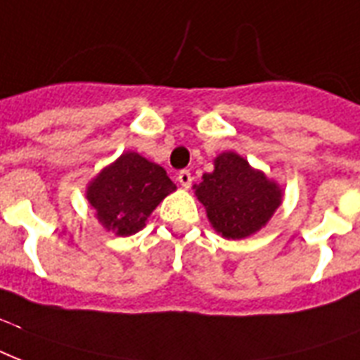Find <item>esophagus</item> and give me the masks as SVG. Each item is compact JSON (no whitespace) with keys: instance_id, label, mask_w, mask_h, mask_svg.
I'll return each instance as SVG.
<instances>
[{"instance_id":"34e87169","label":"esophagus","mask_w":360,"mask_h":360,"mask_svg":"<svg viewBox=\"0 0 360 360\" xmlns=\"http://www.w3.org/2000/svg\"><path fill=\"white\" fill-rule=\"evenodd\" d=\"M176 178L182 188H189V186H191V180H193V176H191V172L189 171H180Z\"/></svg>"}]
</instances>
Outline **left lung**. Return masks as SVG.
Returning <instances> with one entry per match:
<instances>
[{"instance_id": "8db88e82", "label": "left lung", "mask_w": 360, "mask_h": 360, "mask_svg": "<svg viewBox=\"0 0 360 360\" xmlns=\"http://www.w3.org/2000/svg\"><path fill=\"white\" fill-rule=\"evenodd\" d=\"M214 165L195 186L210 224L233 240L253 235L280 206L281 189L235 152L221 154Z\"/></svg>"}]
</instances>
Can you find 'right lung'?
Wrapping results in <instances>:
<instances>
[{
    "label": "right lung",
    "instance_id": "add662e5",
    "mask_svg": "<svg viewBox=\"0 0 360 360\" xmlns=\"http://www.w3.org/2000/svg\"><path fill=\"white\" fill-rule=\"evenodd\" d=\"M174 189L163 167L127 152L90 184L86 195L105 229L129 236Z\"/></svg>",
    "mask_w": 360,
    "mask_h": 360
}]
</instances>
